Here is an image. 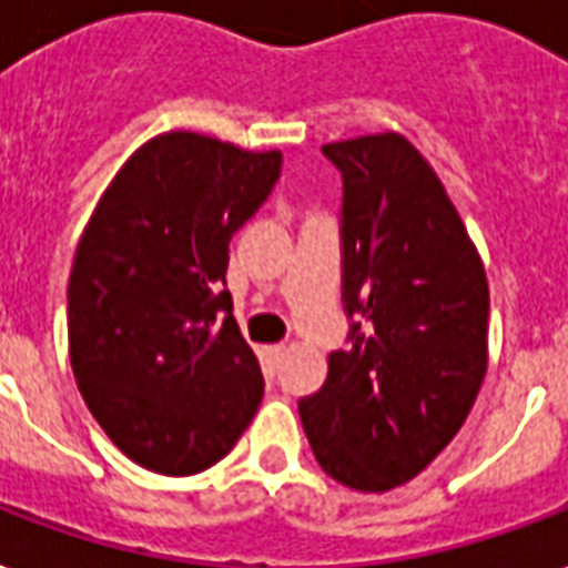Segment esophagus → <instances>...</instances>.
Segmentation results:
<instances>
[{
	"instance_id": "1",
	"label": "esophagus",
	"mask_w": 568,
	"mask_h": 568,
	"mask_svg": "<svg viewBox=\"0 0 568 568\" xmlns=\"http://www.w3.org/2000/svg\"><path fill=\"white\" fill-rule=\"evenodd\" d=\"M281 355H284V346H263V362L275 367L281 362Z\"/></svg>"
}]
</instances>
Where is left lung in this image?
I'll return each mask as SVG.
<instances>
[{
  "label": "left lung",
  "mask_w": 568,
  "mask_h": 568,
  "mask_svg": "<svg viewBox=\"0 0 568 568\" xmlns=\"http://www.w3.org/2000/svg\"><path fill=\"white\" fill-rule=\"evenodd\" d=\"M344 174L349 349L298 403L323 471L358 491L420 474L459 433L489 364V281L459 210L399 133L323 144Z\"/></svg>",
  "instance_id": "8db88e82"
}]
</instances>
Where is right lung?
I'll return each mask as SVG.
<instances>
[{"mask_svg": "<svg viewBox=\"0 0 568 568\" xmlns=\"http://www.w3.org/2000/svg\"><path fill=\"white\" fill-rule=\"evenodd\" d=\"M281 151L153 135L97 201L73 254L68 349L118 450L165 477L224 459L263 397L224 290L227 245L275 186Z\"/></svg>", "mask_w": 568, "mask_h": 568, "instance_id": "right-lung-1", "label": "right lung"}]
</instances>
